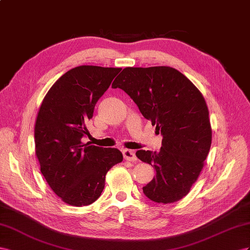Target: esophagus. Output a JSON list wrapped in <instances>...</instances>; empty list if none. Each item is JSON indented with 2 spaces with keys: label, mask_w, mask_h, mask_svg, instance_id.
Instances as JSON below:
<instances>
[{
  "label": "esophagus",
  "mask_w": 250,
  "mask_h": 250,
  "mask_svg": "<svg viewBox=\"0 0 250 250\" xmlns=\"http://www.w3.org/2000/svg\"><path fill=\"white\" fill-rule=\"evenodd\" d=\"M123 154H124V158L127 161H135L137 158H136V155H135V152L132 151V149H124L123 151Z\"/></svg>",
  "instance_id": "34e87169"
}]
</instances>
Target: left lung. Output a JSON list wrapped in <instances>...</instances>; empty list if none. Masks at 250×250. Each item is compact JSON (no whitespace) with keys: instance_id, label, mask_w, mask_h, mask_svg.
Here are the masks:
<instances>
[{"instance_id":"1","label":"left lung","mask_w":250,"mask_h":250,"mask_svg":"<svg viewBox=\"0 0 250 250\" xmlns=\"http://www.w3.org/2000/svg\"><path fill=\"white\" fill-rule=\"evenodd\" d=\"M112 88L124 90L163 137L159 152H136L156 170L142 188L145 195L157 203L179 201L197 181L211 145L209 113L201 92L167 66L125 68Z\"/></svg>"}]
</instances>
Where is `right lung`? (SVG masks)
Segmentation results:
<instances>
[{
  "instance_id": "right-lung-1",
  "label": "right lung",
  "mask_w": 250,
  "mask_h": 250,
  "mask_svg": "<svg viewBox=\"0 0 250 250\" xmlns=\"http://www.w3.org/2000/svg\"><path fill=\"white\" fill-rule=\"evenodd\" d=\"M121 68L80 66L54 83L42 99L34 127L35 155L51 189L72 206L102 195L108 170L121 162L117 148L83 144L98 99Z\"/></svg>"
}]
</instances>
